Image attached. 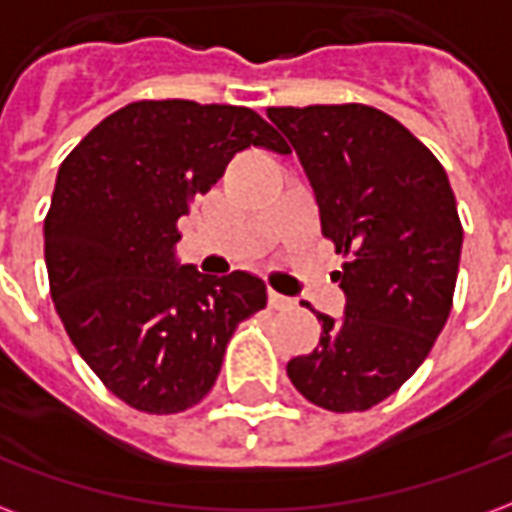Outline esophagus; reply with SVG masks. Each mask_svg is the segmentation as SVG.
Returning <instances> with one entry per match:
<instances>
[{
  "label": "esophagus",
  "mask_w": 512,
  "mask_h": 512,
  "mask_svg": "<svg viewBox=\"0 0 512 512\" xmlns=\"http://www.w3.org/2000/svg\"><path fill=\"white\" fill-rule=\"evenodd\" d=\"M268 307H271V310H290V307H293V299L282 296L277 290H268Z\"/></svg>",
  "instance_id": "obj_1"
}]
</instances>
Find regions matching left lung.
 I'll return each instance as SVG.
<instances>
[{
  "mask_svg": "<svg viewBox=\"0 0 512 512\" xmlns=\"http://www.w3.org/2000/svg\"><path fill=\"white\" fill-rule=\"evenodd\" d=\"M345 257V315L318 312L321 340L288 362L315 406L367 411L414 376L450 318L463 227L439 158L395 117L365 104L271 106Z\"/></svg>",
  "mask_w": 512,
  "mask_h": 512,
  "instance_id": "8db88e82",
  "label": "left lung"
}]
</instances>
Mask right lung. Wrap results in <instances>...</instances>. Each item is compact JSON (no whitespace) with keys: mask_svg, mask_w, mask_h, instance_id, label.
<instances>
[{"mask_svg":"<svg viewBox=\"0 0 512 512\" xmlns=\"http://www.w3.org/2000/svg\"><path fill=\"white\" fill-rule=\"evenodd\" d=\"M246 147L290 153L246 106L136 101L60 164L43 222L51 299L79 356L136 411L197 406L238 323L266 307L263 279L175 263L178 219Z\"/></svg>","mask_w":512,"mask_h":512,"instance_id":"right-lung-1","label":"right lung"}]
</instances>
